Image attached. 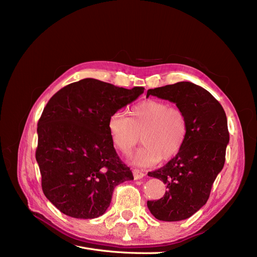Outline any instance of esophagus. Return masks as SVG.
<instances>
[{"instance_id": "34e87169", "label": "esophagus", "mask_w": 257, "mask_h": 257, "mask_svg": "<svg viewBox=\"0 0 257 257\" xmlns=\"http://www.w3.org/2000/svg\"><path fill=\"white\" fill-rule=\"evenodd\" d=\"M133 175H134V178L136 179V180H137V179H142V178L145 177V173L141 172V170H138V169L133 170Z\"/></svg>"}]
</instances>
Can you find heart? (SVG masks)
Returning <instances> with one entry per match:
<instances>
[{"instance_id":"b5f03b06","label":"heart","mask_w":257,"mask_h":257,"mask_svg":"<svg viewBox=\"0 0 257 257\" xmlns=\"http://www.w3.org/2000/svg\"><path fill=\"white\" fill-rule=\"evenodd\" d=\"M127 113L128 118L121 112L112 113L107 130L113 147L126 157L143 137L145 145L137 152V165H155L181 150L188 135V121L181 109L161 99H146L132 106Z\"/></svg>"}]
</instances>
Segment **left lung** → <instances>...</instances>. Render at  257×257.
I'll return each instance as SVG.
<instances>
[{
    "mask_svg": "<svg viewBox=\"0 0 257 257\" xmlns=\"http://www.w3.org/2000/svg\"><path fill=\"white\" fill-rule=\"evenodd\" d=\"M150 95L175 103L184 112L188 135L174 159L148 173L164 182L167 191L158 200H148L147 206L160 221L185 220L207 203L223 169L229 142L226 114L211 93L189 81L149 89L147 97Z\"/></svg>",
    "mask_w": 257,
    "mask_h": 257,
    "instance_id": "obj_1",
    "label": "left lung"
}]
</instances>
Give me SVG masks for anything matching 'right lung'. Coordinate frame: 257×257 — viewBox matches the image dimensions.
I'll return each mask as SVG.
<instances>
[{
    "instance_id": "add662e5",
    "label": "right lung",
    "mask_w": 257,
    "mask_h": 257,
    "mask_svg": "<svg viewBox=\"0 0 257 257\" xmlns=\"http://www.w3.org/2000/svg\"><path fill=\"white\" fill-rule=\"evenodd\" d=\"M144 90L85 78L49 99L37 124L35 158L45 196L62 213L98 217L109 207L115 186L134 179L114 150L107 122Z\"/></svg>"
}]
</instances>
